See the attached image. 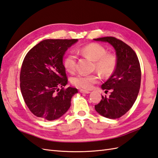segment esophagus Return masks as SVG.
<instances>
[{"label": "esophagus", "instance_id": "obj_1", "mask_svg": "<svg viewBox=\"0 0 158 158\" xmlns=\"http://www.w3.org/2000/svg\"><path fill=\"white\" fill-rule=\"evenodd\" d=\"M79 91L81 93H82V94H88L90 93L89 91H87V90H84V89H80Z\"/></svg>", "mask_w": 158, "mask_h": 158}]
</instances>
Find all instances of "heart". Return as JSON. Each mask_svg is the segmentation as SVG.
I'll list each match as a JSON object with an SVG mask.
<instances>
[{
	"label": "heart",
	"mask_w": 158,
	"mask_h": 158,
	"mask_svg": "<svg viewBox=\"0 0 158 158\" xmlns=\"http://www.w3.org/2000/svg\"><path fill=\"white\" fill-rule=\"evenodd\" d=\"M81 54L87 56L94 60V69L98 70L104 77L111 75L115 71L118 58L114 52H107L106 48L102 44L91 43L79 49ZM65 70L73 73L77 68V57L74 54L67 55L63 60ZM100 79L97 73L91 74H79L72 79V83L77 87L83 89H90Z\"/></svg>",
	"instance_id": "1"
}]
</instances>
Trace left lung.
Listing matches in <instances>:
<instances>
[{"label":"left lung","mask_w":158,"mask_h":158,"mask_svg":"<svg viewBox=\"0 0 158 158\" xmlns=\"http://www.w3.org/2000/svg\"><path fill=\"white\" fill-rule=\"evenodd\" d=\"M108 42L114 47L118 64L114 73L102 88L106 93L111 90L109 98L102 95L95 106L96 111L109 119H118L125 115L135 103L141 85V68L138 58L131 47L114 37L94 39Z\"/></svg>","instance_id":"left-lung-1"}]
</instances>
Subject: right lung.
<instances>
[{"instance_id": "obj_1", "label": "right lung", "mask_w": 158, "mask_h": 158, "mask_svg": "<svg viewBox=\"0 0 158 158\" xmlns=\"http://www.w3.org/2000/svg\"><path fill=\"white\" fill-rule=\"evenodd\" d=\"M77 40H44L24 59L20 87L27 106L38 118L59 119L69 109L73 95L78 92L76 88H64L68 79L63 63L64 52Z\"/></svg>"}]
</instances>
